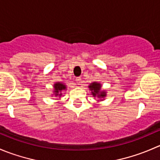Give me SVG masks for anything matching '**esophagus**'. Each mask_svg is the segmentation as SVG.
<instances>
[{"instance_id": "34e87169", "label": "esophagus", "mask_w": 160, "mask_h": 160, "mask_svg": "<svg viewBox=\"0 0 160 160\" xmlns=\"http://www.w3.org/2000/svg\"><path fill=\"white\" fill-rule=\"evenodd\" d=\"M76 82H77V84H80V83L82 82L81 77H77V78H76Z\"/></svg>"}]
</instances>
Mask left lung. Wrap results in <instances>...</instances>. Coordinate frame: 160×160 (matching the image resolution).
<instances>
[{"instance_id": "obj_1", "label": "left lung", "mask_w": 160, "mask_h": 160, "mask_svg": "<svg viewBox=\"0 0 160 160\" xmlns=\"http://www.w3.org/2000/svg\"><path fill=\"white\" fill-rule=\"evenodd\" d=\"M90 89L92 90V94L93 97L98 96V98H104L106 96V93L104 91H101V85L97 82H93V83H90L89 86Z\"/></svg>"}]
</instances>
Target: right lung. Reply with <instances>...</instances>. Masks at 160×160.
<instances>
[{"instance_id": "obj_1", "label": "right lung", "mask_w": 160, "mask_h": 160, "mask_svg": "<svg viewBox=\"0 0 160 160\" xmlns=\"http://www.w3.org/2000/svg\"><path fill=\"white\" fill-rule=\"evenodd\" d=\"M54 88H55V95L56 96H59L60 97L62 95V90H65L66 89V86L63 84V83H56V84L54 85Z\"/></svg>"}]
</instances>
